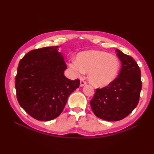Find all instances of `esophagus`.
Here are the masks:
<instances>
[{
    "label": "esophagus",
    "instance_id": "34e87169",
    "mask_svg": "<svg viewBox=\"0 0 154 154\" xmlns=\"http://www.w3.org/2000/svg\"><path fill=\"white\" fill-rule=\"evenodd\" d=\"M87 84V82L84 80H81L80 81V87H83Z\"/></svg>",
    "mask_w": 154,
    "mask_h": 154
}]
</instances>
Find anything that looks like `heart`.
Here are the masks:
<instances>
[{"label":"heart","mask_w":154,"mask_h":154,"mask_svg":"<svg viewBox=\"0 0 154 154\" xmlns=\"http://www.w3.org/2000/svg\"><path fill=\"white\" fill-rule=\"evenodd\" d=\"M70 67L77 75L88 72V79L96 87H105L117 78L120 69L119 59L103 51H87L79 53L77 62L73 61Z\"/></svg>","instance_id":"heart-1"}]
</instances>
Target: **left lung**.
<instances>
[{
	"instance_id": "left-lung-1",
	"label": "left lung",
	"mask_w": 154,
	"mask_h": 154,
	"mask_svg": "<svg viewBox=\"0 0 154 154\" xmlns=\"http://www.w3.org/2000/svg\"><path fill=\"white\" fill-rule=\"evenodd\" d=\"M116 51L122 62L118 77L108 86L97 88L90 101L94 114L106 121L122 120L131 113L139 103L142 87L136 62L119 49Z\"/></svg>"
}]
</instances>
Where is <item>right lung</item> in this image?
I'll return each instance as SVG.
<instances>
[{
    "label": "right lung",
    "instance_id": "1",
    "mask_svg": "<svg viewBox=\"0 0 154 154\" xmlns=\"http://www.w3.org/2000/svg\"><path fill=\"white\" fill-rule=\"evenodd\" d=\"M58 46L32 50L18 64L15 77L17 98L33 118L50 121L63 111L69 96L80 86V80L64 76L67 65Z\"/></svg>",
    "mask_w": 154,
    "mask_h": 154
}]
</instances>
